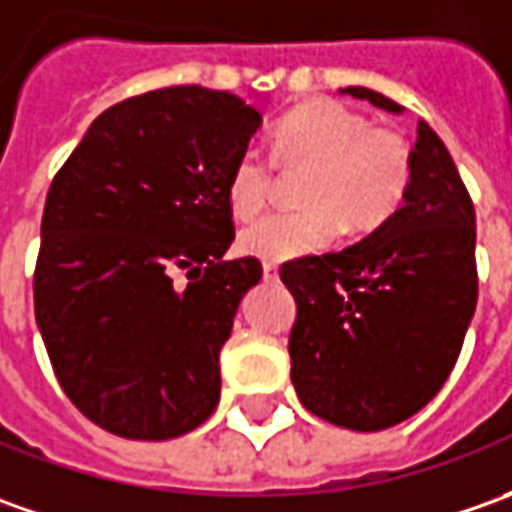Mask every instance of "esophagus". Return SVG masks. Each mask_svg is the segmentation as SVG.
<instances>
[{"instance_id": "obj_1", "label": "esophagus", "mask_w": 512, "mask_h": 512, "mask_svg": "<svg viewBox=\"0 0 512 512\" xmlns=\"http://www.w3.org/2000/svg\"><path fill=\"white\" fill-rule=\"evenodd\" d=\"M277 277H280L277 266H274V263H263V280H269V283H272V280H277Z\"/></svg>"}]
</instances>
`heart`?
Returning a JSON list of instances; mask_svg holds the SVG:
<instances>
[{
  "instance_id": "1",
  "label": "heart",
  "mask_w": 512,
  "mask_h": 512,
  "mask_svg": "<svg viewBox=\"0 0 512 512\" xmlns=\"http://www.w3.org/2000/svg\"><path fill=\"white\" fill-rule=\"evenodd\" d=\"M272 161L306 172L297 181L294 212H272L238 235L246 257L286 263L326 249L343 221L354 232H371L397 212L414 175L405 138L334 98H311L283 115L272 130ZM272 192V167L255 150L232 161L223 198L238 221H249Z\"/></svg>"
}]
</instances>
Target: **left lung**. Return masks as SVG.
<instances>
[{
    "mask_svg": "<svg viewBox=\"0 0 512 512\" xmlns=\"http://www.w3.org/2000/svg\"><path fill=\"white\" fill-rule=\"evenodd\" d=\"M343 93L402 113L368 87ZM405 203L368 238L283 263L297 320L291 382L311 414L385 431L422 411L450 377L476 311V212L442 138L425 121Z\"/></svg>",
    "mask_w": 512,
    "mask_h": 512,
    "instance_id": "left-lung-1",
    "label": "left lung"
}]
</instances>
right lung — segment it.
I'll list each match as a JSON object with an SVG mask.
<instances>
[{
    "label": "right lung",
    "mask_w": 512,
    "mask_h": 512,
    "mask_svg": "<svg viewBox=\"0 0 512 512\" xmlns=\"http://www.w3.org/2000/svg\"><path fill=\"white\" fill-rule=\"evenodd\" d=\"M260 127L198 84L98 115L45 201L33 306L53 371L98 428L141 442L195 431L221 399V348L257 257L235 240L226 172Z\"/></svg>",
    "instance_id": "1"
}]
</instances>
